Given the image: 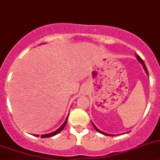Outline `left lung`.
I'll use <instances>...</instances> for the list:
<instances>
[{
	"label": "left lung",
	"mask_w": 160,
	"mask_h": 160,
	"mask_svg": "<svg viewBox=\"0 0 160 160\" xmlns=\"http://www.w3.org/2000/svg\"><path fill=\"white\" fill-rule=\"evenodd\" d=\"M137 59H138V61L140 62V63H141V64H142V66H143V68H144V71H145V72L147 73V74L148 75V70H147V68H146V66H145V64H144V62L143 61V60L141 58V57H140L139 56H138V55H137ZM92 125H93V127H94V128H95V130H97V132H99V133H102V134H104V135H107V136H110V135L109 134H108V133H104V132H102V131H100V130H98V129L97 128V127H95V125L93 124V123H92Z\"/></svg>",
	"instance_id": "8db88e82"
}]
</instances>
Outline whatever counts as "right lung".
<instances>
[{
    "instance_id": "1",
    "label": "right lung",
    "mask_w": 160,
    "mask_h": 160,
    "mask_svg": "<svg viewBox=\"0 0 160 160\" xmlns=\"http://www.w3.org/2000/svg\"><path fill=\"white\" fill-rule=\"evenodd\" d=\"M67 122H68V118H67V119L65 120V122H63V124L62 125L61 127H60V128L58 129V130H56V131L52 132V133H48V134H43V135H41V137H42V138H51V137H52V136H55V135H56V134H57V133H60V131H62V130H63V128H64V127H65V126H66V123H67ZM34 136H36V137H38L39 135H34Z\"/></svg>"
}]
</instances>
